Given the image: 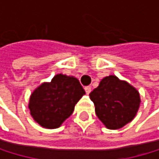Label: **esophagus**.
<instances>
[{"instance_id": "34e87169", "label": "esophagus", "mask_w": 159, "mask_h": 159, "mask_svg": "<svg viewBox=\"0 0 159 159\" xmlns=\"http://www.w3.org/2000/svg\"><path fill=\"white\" fill-rule=\"evenodd\" d=\"M84 90H85V92L87 94H89L90 92H91V87H90V86H85L84 87Z\"/></svg>"}]
</instances>
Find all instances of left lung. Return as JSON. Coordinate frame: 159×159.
Here are the masks:
<instances>
[{"label": "left lung", "instance_id": "1", "mask_svg": "<svg viewBox=\"0 0 159 159\" xmlns=\"http://www.w3.org/2000/svg\"><path fill=\"white\" fill-rule=\"evenodd\" d=\"M89 97L95 113L108 129H120L133 120L141 103L138 90L116 75L105 77Z\"/></svg>", "mask_w": 159, "mask_h": 159}]
</instances>
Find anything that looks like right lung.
Instances as JSON below:
<instances>
[{
	"label": "right lung",
	"instance_id": "add662e5",
	"mask_svg": "<svg viewBox=\"0 0 159 159\" xmlns=\"http://www.w3.org/2000/svg\"><path fill=\"white\" fill-rule=\"evenodd\" d=\"M85 94L80 80L63 74L55 75L32 92L28 107L34 120L43 128L55 129L69 117L75 104Z\"/></svg>",
	"mask_w": 159,
	"mask_h": 159
}]
</instances>
